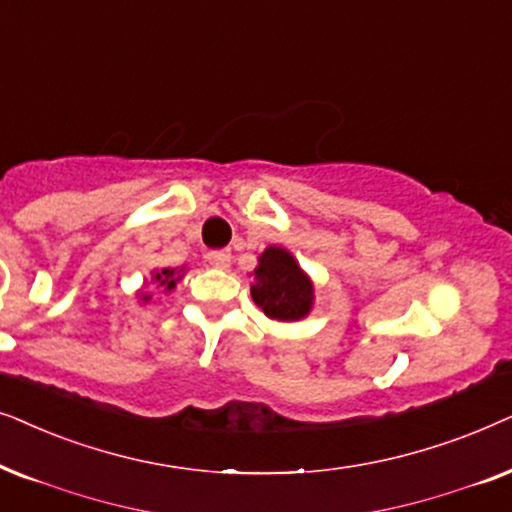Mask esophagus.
<instances>
[{"label":"esophagus","mask_w":512,"mask_h":512,"mask_svg":"<svg viewBox=\"0 0 512 512\" xmlns=\"http://www.w3.org/2000/svg\"><path fill=\"white\" fill-rule=\"evenodd\" d=\"M208 262H210V267H215V269H229L231 252L229 250H213V252H208Z\"/></svg>","instance_id":"34e87169"}]
</instances>
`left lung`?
I'll return each instance as SVG.
<instances>
[{
  "label": "left lung",
  "mask_w": 512,
  "mask_h": 512,
  "mask_svg": "<svg viewBox=\"0 0 512 512\" xmlns=\"http://www.w3.org/2000/svg\"><path fill=\"white\" fill-rule=\"evenodd\" d=\"M250 276L252 302L260 306L267 318L295 323L313 311L316 288H313L311 276L299 267L295 255L283 245L264 248Z\"/></svg>",
  "instance_id": "obj_1"
}]
</instances>
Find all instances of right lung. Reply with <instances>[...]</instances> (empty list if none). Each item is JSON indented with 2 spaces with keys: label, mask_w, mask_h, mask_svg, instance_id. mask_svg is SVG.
<instances>
[{
  "label": "right lung",
  "mask_w": 512,
  "mask_h": 512,
  "mask_svg": "<svg viewBox=\"0 0 512 512\" xmlns=\"http://www.w3.org/2000/svg\"><path fill=\"white\" fill-rule=\"evenodd\" d=\"M187 274V267H180V269H170V267H163V269H154L152 271V278H145V285H142V290H138V299L140 304H147L152 295L145 292L147 285H154L156 290H163L168 295V292L175 290V285L182 281Z\"/></svg>",
  "instance_id": "obj_1"
}]
</instances>
